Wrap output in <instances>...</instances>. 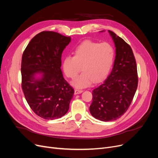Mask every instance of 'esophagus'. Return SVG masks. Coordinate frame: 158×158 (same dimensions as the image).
Masks as SVG:
<instances>
[{"mask_svg":"<svg viewBox=\"0 0 158 158\" xmlns=\"http://www.w3.org/2000/svg\"><path fill=\"white\" fill-rule=\"evenodd\" d=\"M74 92H75V94H81L82 92H83V90H77V89H75Z\"/></svg>","mask_w":158,"mask_h":158,"instance_id":"esophagus-1","label":"esophagus"}]
</instances>
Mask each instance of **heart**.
<instances>
[{
	"mask_svg": "<svg viewBox=\"0 0 158 158\" xmlns=\"http://www.w3.org/2000/svg\"><path fill=\"white\" fill-rule=\"evenodd\" d=\"M112 47L106 43H98L85 40L74 52V56H67L63 63V68L68 78L74 79L81 70L83 71L72 82L78 88L90 86L92 81L103 79L110 70L114 60Z\"/></svg>",
	"mask_w": 158,
	"mask_h": 158,
	"instance_id": "1",
	"label": "heart"
}]
</instances>
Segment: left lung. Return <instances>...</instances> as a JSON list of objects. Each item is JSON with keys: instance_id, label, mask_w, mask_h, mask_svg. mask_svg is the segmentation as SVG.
Returning <instances> with one entry per match:
<instances>
[{"instance_id": "obj_1", "label": "left lung", "mask_w": 158, "mask_h": 158, "mask_svg": "<svg viewBox=\"0 0 158 158\" xmlns=\"http://www.w3.org/2000/svg\"><path fill=\"white\" fill-rule=\"evenodd\" d=\"M108 33L115 46L113 68L107 78L94 89L90 106L93 117L102 121L116 120L126 112L138 84L136 62L131 47L113 31L108 30Z\"/></svg>"}]
</instances>
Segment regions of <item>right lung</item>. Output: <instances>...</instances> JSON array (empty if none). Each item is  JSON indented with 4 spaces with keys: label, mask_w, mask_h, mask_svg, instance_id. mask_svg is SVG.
<instances>
[{
    "label": "right lung",
    "mask_w": 158,
    "mask_h": 158,
    "mask_svg": "<svg viewBox=\"0 0 158 158\" xmlns=\"http://www.w3.org/2000/svg\"><path fill=\"white\" fill-rule=\"evenodd\" d=\"M70 41V37L57 32L42 31L30 40L23 54L25 98L32 110L44 119L60 118L69 109L74 90L64 79L60 67L63 52Z\"/></svg>",
    "instance_id": "1"
}]
</instances>
